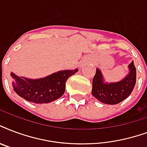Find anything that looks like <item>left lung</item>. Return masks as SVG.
I'll return each mask as SVG.
<instances>
[{"mask_svg": "<svg viewBox=\"0 0 147 147\" xmlns=\"http://www.w3.org/2000/svg\"><path fill=\"white\" fill-rule=\"evenodd\" d=\"M129 72L120 81L106 82L99 69H96L92 80V95L99 102L108 105H116L129 96L136 85V70L133 61L128 65Z\"/></svg>", "mask_w": 147, "mask_h": 147, "instance_id": "1", "label": "left lung"}]
</instances>
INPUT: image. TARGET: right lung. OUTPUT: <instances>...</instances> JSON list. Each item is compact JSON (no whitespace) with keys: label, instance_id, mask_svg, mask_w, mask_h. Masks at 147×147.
Here are the masks:
<instances>
[{"label":"right lung","instance_id":"1","mask_svg":"<svg viewBox=\"0 0 147 147\" xmlns=\"http://www.w3.org/2000/svg\"><path fill=\"white\" fill-rule=\"evenodd\" d=\"M78 70H63L41 78L31 79L19 77L13 72L12 86L14 91L25 100L34 103H49L63 96L68 78Z\"/></svg>","mask_w":147,"mask_h":147}]
</instances>
